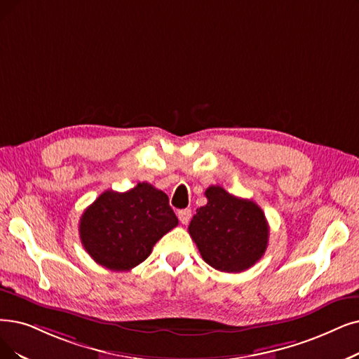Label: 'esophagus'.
<instances>
[{"label": "esophagus", "instance_id": "esophagus-1", "mask_svg": "<svg viewBox=\"0 0 359 359\" xmlns=\"http://www.w3.org/2000/svg\"><path fill=\"white\" fill-rule=\"evenodd\" d=\"M178 218L181 221V224H187L191 218V209H181L178 210Z\"/></svg>", "mask_w": 359, "mask_h": 359}]
</instances>
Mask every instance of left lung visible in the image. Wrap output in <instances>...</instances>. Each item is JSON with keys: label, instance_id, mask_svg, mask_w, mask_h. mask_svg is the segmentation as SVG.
Instances as JSON below:
<instances>
[{"label": "left lung", "instance_id": "obj_1", "mask_svg": "<svg viewBox=\"0 0 359 359\" xmlns=\"http://www.w3.org/2000/svg\"><path fill=\"white\" fill-rule=\"evenodd\" d=\"M208 203L198 208L189 233L203 261L224 272L253 266L268 246L265 213L252 200L226 193L219 185L205 191Z\"/></svg>", "mask_w": 359, "mask_h": 359}]
</instances>
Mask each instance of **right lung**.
Masks as SVG:
<instances>
[{"label":"right lung","instance_id":"add662e5","mask_svg":"<svg viewBox=\"0 0 359 359\" xmlns=\"http://www.w3.org/2000/svg\"><path fill=\"white\" fill-rule=\"evenodd\" d=\"M178 225L169 198L149 182L125 193L107 190L82 213L79 237L93 259L111 271H130Z\"/></svg>","mask_w":359,"mask_h":359}]
</instances>
